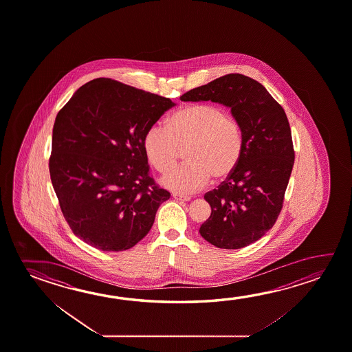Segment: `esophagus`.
<instances>
[{
	"instance_id": "1",
	"label": "esophagus",
	"mask_w": 352,
	"mask_h": 352,
	"mask_svg": "<svg viewBox=\"0 0 352 352\" xmlns=\"http://www.w3.org/2000/svg\"><path fill=\"white\" fill-rule=\"evenodd\" d=\"M173 197L175 200H179V201H189L190 200V196L182 195V194H173Z\"/></svg>"
}]
</instances>
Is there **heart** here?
I'll use <instances>...</instances> for the list:
<instances>
[{
    "instance_id": "1",
    "label": "heart",
    "mask_w": 352,
    "mask_h": 352,
    "mask_svg": "<svg viewBox=\"0 0 352 352\" xmlns=\"http://www.w3.org/2000/svg\"><path fill=\"white\" fill-rule=\"evenodd\" d=\"M142 146L157 172L168 173L184 148L185 163L162 179L163 185L177 192H194L210 179L219 183L239 164L244 152L241 122L217 104H186L168 116L166 127L151 125Z\"/></svg>"
}]
</instances>
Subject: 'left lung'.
Here are the masks:
<instances>
[{"label": "left lung", "instance_id": "left-lung-1", "mask_svg": "<svg viewBox=\"0 0 352 352\" xmlns=\"http://www.w3.org/2000/svg\"><path fill=\"white\" fill-rule=\"evenodd\" d=\"M180 99L225 104L242 125V158L228 178L204 196L211 214L200 234L217 248L247 247L272 228L283 210L294 163L286 113L265 87L241 74L222 76Z\"/></svg>", "mask_w": 352, "mask_h": 352}]
</instances>
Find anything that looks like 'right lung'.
Here are the masks:
<instances>
[{
    "mask_svg": "<svg viewBox=\"0 0 352 352\" xmlns=\"http://www.w3.org/2000/svg\"><path fill=\"white\" fill-rule=\"evenodd\" d=\"M174 103L111 78L77 91L52 129L49 170L71 231L103 252L133 248L170 194L150 174L142 138Z\"/></svg>",
    "mask_w": 352,
    "mask_h": 352,
    "instance_id": "add662e5",
    "label": "right lung"
}]
</instances>
